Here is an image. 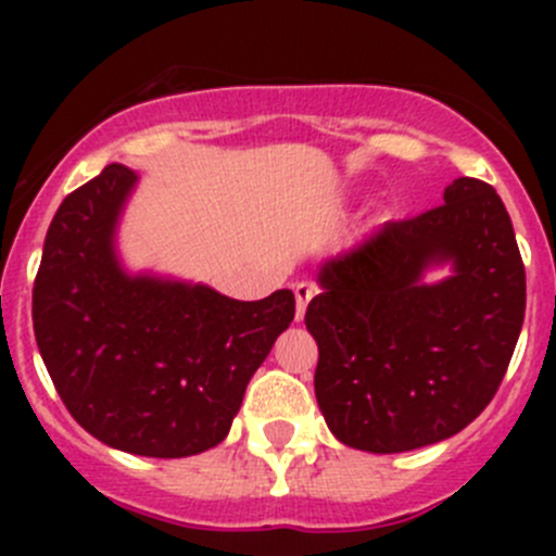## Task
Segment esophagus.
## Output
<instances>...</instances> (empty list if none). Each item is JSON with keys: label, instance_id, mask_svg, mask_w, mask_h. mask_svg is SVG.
Wrapping results in <instances>:
<instances>
[{"label": "esophagus", "instance_id": "esophagus-1", "mask_svg": "<svg viewBox=\"0 0 556 556\" xmlns=\"http://www.w3.org/2000/svg\"><path fill=\"white\" fill-rule=\"evenodd\" d=\"M293 293H295V319H304L306 306H309V301L314 299L317 290H314L309 282H299L293 285Z\"/></svg>", "mask_w": 556, "mask_h": 556}]
</instances>
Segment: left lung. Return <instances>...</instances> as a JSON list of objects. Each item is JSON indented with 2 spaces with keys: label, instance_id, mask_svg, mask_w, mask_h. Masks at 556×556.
<instances>
[{
  "label": "left lung",
  "instance_id": "8db88e82",
  "mask_svg": "<svg viewBox=\"0 0 556 556\" xmlns=\"http://www.w3.org/2000/svg\"><path fill=\"white\" fill-rule=\"evenodd\" d=\"M453 277L425 286L430 265ZM306 328L314 395L352 450L412 452L473 422L495 397L525 323V263L495 188L459 177L444 204L392 220L319 266Z\"/></svg>",
  "mask_w": 556,
  "mask_h": 556
}]
</instances>
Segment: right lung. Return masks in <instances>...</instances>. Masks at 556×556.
Wrapping results in <instances>:
<instances>
[{
	"label": "right lung",
	"mask_w": 556,
	"mask_h": 556,
	"mask_svg": "<svg viewBox=\"0 0 556 556\" xmlns=\"http://www.w3.org/2000/svg\"><path fill=\"white\" fill-rule=\"evenodd\" d=\"M137 172L104 166L61 201L42 247L31 319L72 417L112 450L190 457L220 444L274 341L290 290L237 301L206 285L131 274L115 228Z\"/></svg>",
	"instance_id": "right-lung-1"
}]
</instances>
